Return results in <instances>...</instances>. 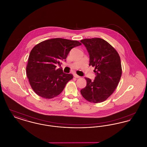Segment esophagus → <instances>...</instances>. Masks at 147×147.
Masks as SVG:
<instances>
[{"mask_svg": "<svg viewBox=\"0 0 147 147\" xmlns=\"http://www.w3.org/2000/svg\"><path fill=\"white\" fill-rule=\"evenodd\" d=\"M74 77H75L76 78H80V76H78L77 74H74Z\"/></svg>", "mask_w": 147, "mask_h": 147, "instance_id": "esophagus-1", "label": "esophagus"}]
</instances>
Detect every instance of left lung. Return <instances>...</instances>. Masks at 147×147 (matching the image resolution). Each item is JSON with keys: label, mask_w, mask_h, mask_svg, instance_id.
<instances>
[{"label": "left lung", "mask_w": 147, "mask_h": 147, "mask_svg": "<svg viewBox=\"0 0 147 147\" xmlns=\"http://www.w3.org/2000/svg\"><path fill=\"white\" fill-rule=\"evenodd\" d=\"M90 57L89 65L95 67L94 81L85 78L86 86L80 90L86 100L100 103L109 98L117 86L122 75L119 53L112 46L100 38H85L80 41Z\"/></svg>", "instance_id": "8db88e82"}]
</instances>
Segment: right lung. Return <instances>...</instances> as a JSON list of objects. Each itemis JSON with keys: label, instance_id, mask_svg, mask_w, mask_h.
Masks as SVG:
<instances>
[{"label": "right lung", "instance_id": "right-lung-1", "mask_svg": "<svg viewBox=\"0 0 147 147\" xmlns=\"http://www.w3.org/2000/svg\"><path fill=\"white\" fill-rule=\"evenodd\" d=\"M78 41L61 38L47 40L36 45L30 52L26 74L30 85L38 96L52 98L59 95L73 79L71 74L56 68L65 61L73 48L80 46Z\"/></svg>", "mask_w": 147, "mask_h": 147}]
</instances>
